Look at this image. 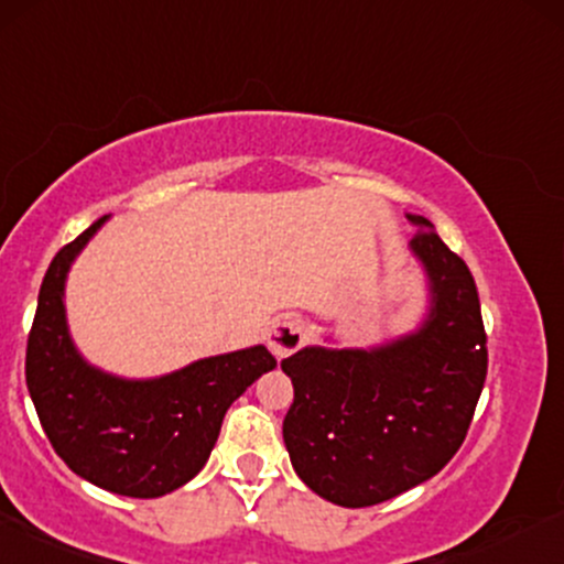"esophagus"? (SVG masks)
I'll return each mask as SVG.
<instances>
[{
    "label": "esophagus",
    "mask_w": 564,
    "mask_h": 564,
    "mask_svg": "<svg viewBox=\"0 0 564 564\" xmlns=\"http://www.w3.org/2000/svg\"><path fill=\"white\" fill-rule=\"evenodd\" d=\"M304 323L296 317H278L268 330V347L278 359L289 357L291 351H296L304 344Z\"/></svg>",
    "instance_id": "1"
}]
</instances>
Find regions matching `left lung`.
<instances>
[{
	"mask_svg": "<svg viewBox=\"0 0 564 564\" xmlns=\"http://www.w3.org/2000/svg\"><path fill=\"white\" fill-rule=\"evenodd\" d=\"M410 249L429 275L415 334L372 349L304 347L281 368L294 383L283 441L317 497L370 507L436 476L457 454L484 391L488 349L478 289L463 257L423 215Z\"/></svg>",
	"mask_w": 564,
	"mask_h": 564,
	"instance_id": "8db88e82",
	"label": "left lung"
}]
</instances>
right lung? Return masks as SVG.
<instances>
[{
  "label": "right lung",
  "mask_w": 564,
  "mask_h": 564,
  "mask_svg": "<svg viewBox=\"0 0 564 564\" xmlns=\"http://www.w3.org/2000/svg\"><path fill=\"white\" fill-rule=\"evenodd\" d=\"M105 220L65 243L46 270L25 349V383L46 438L76 476L120 497L154 499L205 467L228 406L275 368V357L260 344L149 381L91 368L67 334L63 296L67 270Z\"/></svg>",
  "instance_id": "1"
}]
</instances>
